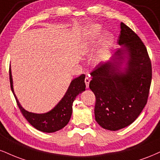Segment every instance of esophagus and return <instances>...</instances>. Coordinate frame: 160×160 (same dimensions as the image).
I'll return each instance as SVG.
<instances>
[{
	"label": "esophagus",
	"instance_id": "1",
	"mask_svg": "<svg viewBox=\"0 0 160 160\" xmlns=\"http://www.w3.org/2000/svg\"><path fill=\"white\" fill-rule=\"evenodd\" d=\"M89 82H90V79L88 78V77H86L85 78V83H86V88H88V86H89Z\"/></svg>",
	"mask_w": 160,
	"mask_h": 160
}]
</instances>
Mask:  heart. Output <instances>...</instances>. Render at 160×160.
Instances as JSON below:
<instances>
[{
    "mask_svg": "<svg viewBox=\"0 0 160 160\" xmlns=\"http://www.w3.org/2000/svg\"><path fill=\"white\" fill-rule=\"evenodd\" d=\"M102 32L101 28L98 25H95V26L92 27V28L90 29L89 31V36H88V42L87 45L84 46V48L86 50H88L90 48V47L92 45V43L97 40L100 36H101V34ZM112 36L111 35L109 32H107L105 34L104 38H103V48L105 49H108L109 48H110L112 45ZM102 56H100L99 59L101 58Z\"/></svg>",
    "mask_w": 160,
    "mask_h": 160,
    "instance_id": "obj_1",
    "label": "heart"
}]
</instances>
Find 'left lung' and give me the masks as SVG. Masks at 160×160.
<instances>
[{
	"label": "left lung",
	"instance_id": "1",
	"mask_svg": "<svg viewBox=\"0 0 160 160\" xmlns=\"http://www.w3.org/2000/svg\"><path fill=\"white\" fill-rule=\"evenodd\" d=\"M118 43L109 60L91 73L89 88L95 95V121L116 131L131 124L147 103L151 83V62L140 38L121 23Z\"/></svg>",
	"mask_w": 160,
	"mask_h": 160
}]
</instances>
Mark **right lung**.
<instances>
[{"instance_id":"obj_1","label":"right lung","mask_w":160,"mask_h":160,"mask_svg":"<svg viewBox=\"0 0 160 160\" xmlns=\"http://www.w3.org/2000/svg\"><path fill=\"white\" fill-rule=\"evenodd\" d=\"M85 74H81L78 78L72 80L68 90L60 101L51 110L45 113L38 114L27 111L19 103L13 89V81L11 68H9V81L17 104L22 115L28 122L36 130L44 132H54L61 130L69 122L72 114L73 102L79 94L86 90Z\"/></svg>"}]
</instances>
